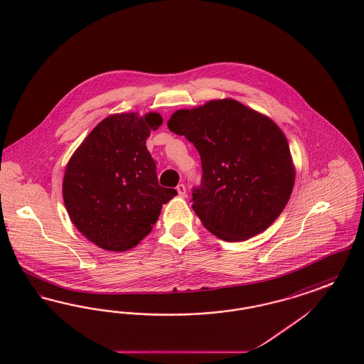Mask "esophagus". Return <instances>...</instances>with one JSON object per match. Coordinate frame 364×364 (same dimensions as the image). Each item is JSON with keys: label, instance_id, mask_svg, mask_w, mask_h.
Here are the masks:
<instances>
[{"label": "esophagus", "instance_id": "34e87169", "mask_svg": "<svg viewBox=\"0 0 364 364\" xmlns=\"http://www.w3.org/2000/svg\"><path fill=\"white\" fill-rule=\"evenodd\" d=\"M176 190H177V192H178V195H180V196H183V198L186 196V192H187V190H186V186H184V184H178Z\"/></svg>", "mask_w": 364, "mask_h": 364}]
</instances>
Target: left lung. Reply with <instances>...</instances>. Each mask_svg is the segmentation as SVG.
<instances>
[{
	"label": "left lung",
	"instance_id": "obj_1",
	"mask_svg": "<svg viewBox=\"0 0 364 364\" xmlns=\"http://www.w3.org/2000/svg\"><path fill=\"white\" fill-rule=\"evenodd\" d=\"M168 128L184 135L202 161L192 208L225 242H242L278 218L294 190V161L284 132L270 117L239 101L211 100L176 110Z\"/></svg>",
	"mask_w": 364,
	"mask_h": 364
}]
</instances>
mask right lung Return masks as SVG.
<instances>
[{
  "label": "right lung",
  "instance_id": "1",
  "mask_svg": "<svg viewBox=\"0 0 364 364\" xmlns=\"http://www.w3.org/2000/svg\"><path fill=\"white\" fill-rule=\"evenodd\" d=\"M159 113H116L100 122L75 150L63 180L72 224L95 245L122 252L138 245L177 191L158 184L146 147Z\"/></svg>",
  "mask_w": 364,
  "mask_h": 364
}]
</instances>
